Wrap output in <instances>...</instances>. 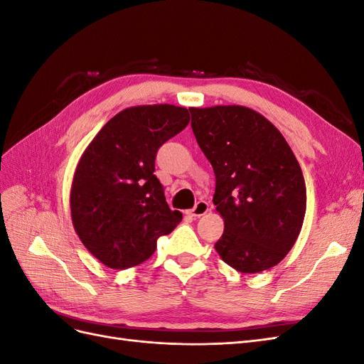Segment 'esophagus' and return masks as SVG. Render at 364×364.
I'll return each instance as SVG.
<instances>
[{
    "instance_id": "obj_1",
    "label": "esophagus",
    "mask_w": 364,
    "mask_h": 364,
    "mask_svg": "<svg viewBox=\"0 0 364 364\" xmlns=\"http://www.w3.org/2000/svg\"><path fill=\"white\" fill-rule=\"evenodd\" d=\"M208 211H209V203L205 202V200H199V202H197V203L194 205L193 209H190L188 214H190L191 217H202V215H205Z\"/></svg>"
}]
</instances>
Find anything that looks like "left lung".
Segmentation results:
<instances>
[{
  "label": "left lung",
  "mask_w": 364,
  "mask_h": 364,
  "mask_svg": "<svg viewBox=\"0 0 364 364\" xmlns=\"http://www.w3.org/2000/svg\"><path fill=\"white\" fill-rule=\"evenodd\" d=\"M190 112L197 144L215 173L213 202L225 220L217 253L241 273L277 266L296 243L305 217L299 162L281 132L249 107Z\"/></svg>",
  "instance_id": "8db88e82"
}]
</instances>
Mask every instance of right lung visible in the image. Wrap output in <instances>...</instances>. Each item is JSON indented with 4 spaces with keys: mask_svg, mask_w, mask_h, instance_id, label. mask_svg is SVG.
Returning a JSON list of instances; mask_svg holds the SVG:
<instances>
[{
    "mask_svg": "<svg viewBox=\"0 0 364 364\" xmlns=\"http://www.w3.org/2000/svg\"><path fill=\"white\" fill-rule=\"evenodd\" d=\"M185 107H127L98 132L77 165L71 217L83 246L105 266L124 270L149 259L156 241L181 223L155 174L159 147L188 126Z\"/></svg>",
    "mask_w": 364,
    "mask_h": 364,
    "instance_id": "add662e5",
    "label": "right lung"
}]
</instances>
